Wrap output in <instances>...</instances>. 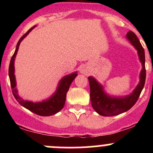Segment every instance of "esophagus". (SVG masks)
Instances as JSON below:
<instances>
[{
    "label": "esophagus",
    "mask_w": 153,
    "mask_h": 153,
    "mask_svg": "<svg viewBox=\"0 0 153 153\" xmlns=\"http://www.w3.org/2000/svg\"><path fill=\"white\" fill-rule=\"evenodd\" d=\"M82 72H83V73H84V69H83V70H82Z\"/></svg>",
    "instance_id": "obj_1"
}]
</instances>
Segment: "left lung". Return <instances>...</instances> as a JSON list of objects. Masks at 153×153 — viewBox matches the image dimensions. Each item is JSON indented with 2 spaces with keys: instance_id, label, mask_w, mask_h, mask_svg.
<instances>
[{
  "instance_id": "1",
  "label": "left lung",
  "mask_w": 153,
  "mask_h": 153,
  "mask_svg": "<svg viewBox=\"0 0 153 153\" xmlns=\"http://www.w3.org/2000/svg\"><path fill=\"white\" fill-rule=\"evenodd\" d=\"M126 37L132 45L138 50L141 62L142 63V70L140 74V83L134 89L133 92L123 98H111L104 93L102 86L92 77H89L90 86V100L93 109L99 115L104 116H113L119 115L132 107L139 98L141 92L144 86L146 80V69H145L144 49L141 46L138 37L132 31L129 30Z\"/></svg>"
}]
</instances>
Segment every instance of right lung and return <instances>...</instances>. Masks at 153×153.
Returning a JSON list of instances; mask_svg holds the SVG:
<instances>
[{"label": "right lung", "mask_w": 153, "mask_h": 153, "mask_svg": "<svg viewBox=\"0 0 153 153\" xmlns=\"http://www.w3.org/2000/svg\"><path fill=\"white\" fill-rule=\"evenodd\" d=\"M35 27V26L32 27L27 32V33L24 34L20 40L18 41V44H17L16 49H15V52H14L13 55H12V58H11L10 67H9V76H10V84L11 88H12V94H13L14 97L15 99L17 100L18 103L23 106L24 107L27 108V109L30 110L31 112H34V113L37 114L41 116H49V115H52L54 114L57 113L59 112L60 110L63 109L64 104H65L66 97H67V92L69 90V88L71 84L75 79V77L78 75L76 72L75 73L70 74V75H67L64 78H63L61 80L58 85V89H57L56 92L53 96L51 97L49 100L47 101H42V102H38V103H33L31 101H24L23 100L19 95L17 93V90L15 89L16 86V83H15V75H14V71H15V68H14V61H15V55H16L17 52L18 50V47H19L20 44H21V41L27 36V35Z\"/></svg>", "instance_id": "add662e5"}]
</instances>
